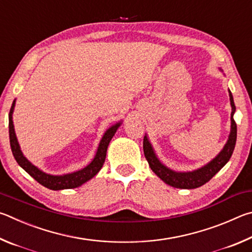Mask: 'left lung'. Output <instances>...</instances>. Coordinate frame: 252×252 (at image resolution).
<instances>
[{
  "instance_id": "1",
  "label": "left lung",
  "mask_w": 252,
  "mask_h": 252,
  "mask_svg": "<svg viewBox=\"0 0 252 252\" xmlns=\"http://www.w3.org/2000/svg\"><path fill=\"white\" fill-rule=\"evenodd\" d=\"M221 70V69H220ZM222 72V70H221ZM229 92V97H230V105H231V126H230V134L228 136L227 143L224 144L223 148L220 153L216 156L214 159H211L208 164L200 167V168L195 169L192 171H175L168 168L159 160L157 157L152 143L149 142L148 136H144V154L145 157L149 164L151 169L159 177L162 182L169 185L171 187L180 188V189H193L198 188L208 183L222 167L227 164L230 159L233 153V149L236 146L237 140V125L235 119H233V114L236 112V106L233 103V97L230 91Z\"/></svg>"
}]
</instances>
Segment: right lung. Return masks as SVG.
Listing matches in <instances>:
<instances>
[{"mask_svg": "<svg viewBox=\"0 0 252 252\" xmlns=\"http://www.w3.org/2000/svg\"><path fill=\"white\" fill-rule=\"evenodd\" d=\"M15 101L16 99L13 100L12 107L10 109V114H8V133H10L11 149H12L13 156H14L15 160L17 161V164H19L30 176H32L37 183L43 185L44 187L52 189V190H62V189L77 188L79 186H82L83 184L88 182L90 179H92L101 169V167L104 165L109 142L114 137V135L118 129V127L122 125V121L116 123L113 126H110L109 128L105 131L103 137H101L99 142L98 148H97L96 155L86 167L74 171V173L64 174V175H51L37 168L36 166H34L32 162L28 160V158L23 155V153L21 151L20 144L17 142V138L15 135L14 124H13V112H14Z\"/></svg>", "mask_w": 252, "mask_h": 252, "instance_id": "right-lung-1", "label": "right lung"}]
</instances>
